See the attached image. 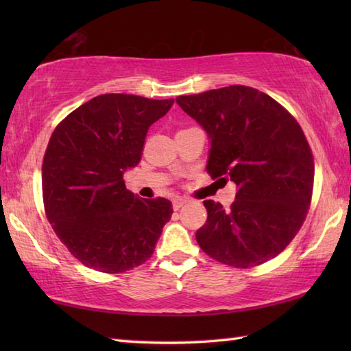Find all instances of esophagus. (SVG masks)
Segmentation results:
<instances>
[{
  "instance_id": "34e87169",
  "label": "esophagus",
  "mask_w": 351,
  "mask_h": 351,
  "mask_svg": "<svg viewBox=\"0 0 351 351\" xmlns=\"http://www.w3.org/2000/svg\"><path fill=\"white\" fill-rule=\"evenodd\" d=\"M187 203V198H184V197H175L173 199H171V204H173V209L175 210H178V209H181V207Z\"/></svg>"
}]
</instances>
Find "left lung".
<instances>
[{"label": "left lung", "instance_id": "8db88e82", "mask_svg": "<svg viewBox=\"0 0 351 351\" xmlns=\"http://www.w3.org/2000/svg\"><path fill=\"white\" fill-rule=\"evenodd\" d=\"M176 102L209 136L207 173L237 186L229 209L204 201L199 247L243 269L277 257L299 232L313 197L314 159L299 122L268 94L243 85Z\"/></svg>", "mask_w": 351, "mask_h": 351}]
</instances>
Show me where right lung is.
Listing matches in <instances>:
<instances>
[{"mask_svg": "<svg viewBox=\"0 0 351 351\" xmlns=\"http://www.w3.org/2000/svg\"><path fill=\"white\" fill-rule=\"evenodd\" d=\"M173 102L102 94L69 112L52 133L41 167L45 212L88 268L117 274L152 257L173 209L165 198L136 197L123 171L139 164L148 128Z\"/></svg>", "mask_w": 351, "mask_h": 351, "instance_id": "right-lung-1", "label": "right lung"}]
</instances>
